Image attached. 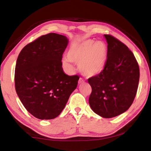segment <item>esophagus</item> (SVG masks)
<instances>
[{
  "instance_id": "34e87169",
  "label": "esophagus",
  "mask_w": 151,
  "mask_h": 151,
  "mask_svg": "<svg viewBox=\"0 0 151 151\" xmlns=\"http://www.w3.org/2000/svg\"><path fill=\"white\" fill-rule=\"evenodd\" d=\"M84 82H85V81H84L83 78H79V80H78V84H79V85H81V84H83Z\"/></svg>"
}]
</instances>
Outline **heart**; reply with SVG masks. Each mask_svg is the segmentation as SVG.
Instances as JSON below:
<instances>
[{
  "label": "heart",
  "instance_id": "obj_1",
  "mask_svg": "<svg viewBox=\"0 0 151 151\" xmlns=\"http://www.w3.org/2000/svg\"><path fill=\"white\" fill-rule=\"evenodd\" d=\"M108 48L103 41L88 39L74 43L63 59V65L68 71L73 70L72 62L78 64L80 72L84 76L92 77L99 75L106 64Z\"/></svg>",
  "mask_w": 151,
  "mask_h": 151
}]
</instances>
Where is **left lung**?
<instances>
[{
  "label": "left lung",
  "instance_id": "1",
  "mask_svg": "<svg viewBox=\"0 0 151 151\" xmlns=\"http://www.w3.org/2000/svg\"><path fill=\"white\" fill-rule=\"evenodd\" d=\"M108 55L104 70L88 78L92 93L91 109L106 119L120 115L133 103L139 81L136 58L126 45L111 35H104Z\"/></svg>",
  "mask_w": 151,
  "mask_h": 151
}]
</instances>
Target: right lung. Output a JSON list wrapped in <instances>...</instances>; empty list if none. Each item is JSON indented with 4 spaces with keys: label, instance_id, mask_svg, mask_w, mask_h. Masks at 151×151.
I'll return each mask as SVG.
<instances>
[{
    "label": "right lung",
    "instance_id": "obj_1",
    "mask_svg": "<svg viewBox=\"0 0 151 151\" xmlns=\"http://www.w3.org/2000/svg\"><path fill=\"white\" fill-rule=\"evenodd\" d=\"M68 44L65 36L49 33L25 46L17 58L15 89L28 112L50 120L63 111L78 85V76H68L62 56Z\"/></svg>",
    "mask_w": 151,
    "mask_h": 151
}]
</instances>
